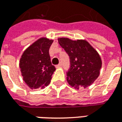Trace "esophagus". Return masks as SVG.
Segmentation results:
<instances>
[{
	"mask_svg": "<svg viewBox=\"0 0 122 122\" xmlns=\"http://www.w3.org/2000/svg\"><path fill=\"white\" fill-rule=\"evenodd\" d=\"M62 66V64L61 63H59V65H56V68H59V67H61Z\"/></svg>",
	"mask_w": 122,
	"mask_h": 122,
	"instance_id": "esophagus-1",
	"label": "esophagus"
}]
</instances>
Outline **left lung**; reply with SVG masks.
<instances>
[{"label": "left lung", "mask_w": 122, "mask_h": 122, "mask_svg": "<svg viewBox=\"0 0 122 122\" xmlns=\"http://www.w3.org/2000/svg\"><path fill=\"white\" fill-rule=\"evenodd\" d=\"M58 42L70 57L71 66L66 74L69 84L77 90L92 84L102 66L98 52L85 40L59 38Z\"/></svg>", "instance_id": "obj_1"}]
</instances>
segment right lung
Instances as JSON below:
<instances>
[{
    "label": "right lung",
    "mask_w": 122,
    "mask_h": 122,
    "mask_svg": "<svg viewBox=\"0 0 122 122\" xmlns=\"http://www.w3.org/2000/svg\"><path fill=\"white\" fill-rule=\"evenodd\" d=\"M53 40L40 38L28 47L20 61L23 79L30 89L44 88L50 83L56 71L52 65L49 50Z\"/></svg>",
    "instance_id": "obj_1"
}]
</instances>
